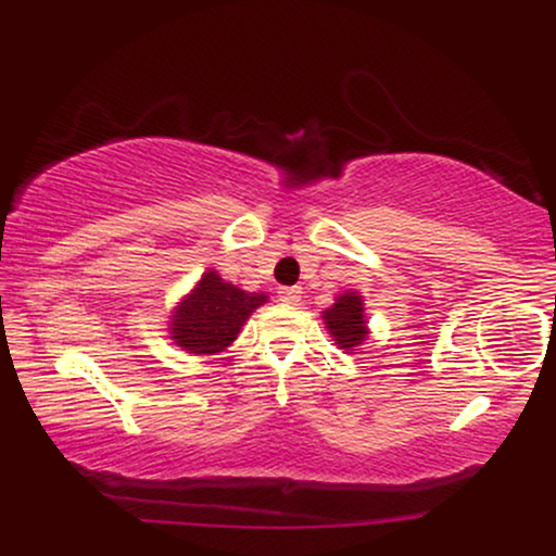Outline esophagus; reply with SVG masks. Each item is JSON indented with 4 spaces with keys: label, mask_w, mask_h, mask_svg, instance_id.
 <instances>
[{
    "label": "esophagus",
    "mask_w": 556,
    "mask_h": 556,
    "mask_svg": "<svg viewBox=\"0 0 556 556\" xmlns=\"http://www.w3.org/2000/svg\"><path fill=\"white\" fill-rule=\"evenodd\" d=\"M300 298H303L300 295V287H282V290H279V300L287 305H298Z\"/></svg>",
    "instance_id": "obj_1"
}]
</instances>
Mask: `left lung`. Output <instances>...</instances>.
I'll use <instances>...</instances> for the list:
<instances>
[{
    "label": "left lung",
    "mask_w": 556,
    "mask_h": 556,
    "mask_svg": "<svg viewBox=\"0 0 556 556\" xmlns=\"http://www.w3.org/2000/svg\"><path fill=\"white\" fill-rule=\"evenodd\" d=\"M321 318L329 334L334 337V344H340V350H355L366 342L368 321L363 314V295L358 292H342L334 300V305L324 311Z\"/></svg>",
    "instance_id": "8db88e82"
}]
</instances>
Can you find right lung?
<instances>
[{
    "label": "right lung",
    "instance_id": "obj_1",
    "mask_svg": "<svg viewBox=\"0 0 556 556\" xmlns=\"http://www.w3.org/2000/svg\"><path fill=\"white\" fill-rule=\"evenodd\" d=\"M264 303V292L240 290L208 269L172 311L169 337L193 355H216L238 340L242 324Z\"/></svg>",
    "mask_w": 556,
    "mask_h": 556
}]
</instances>
